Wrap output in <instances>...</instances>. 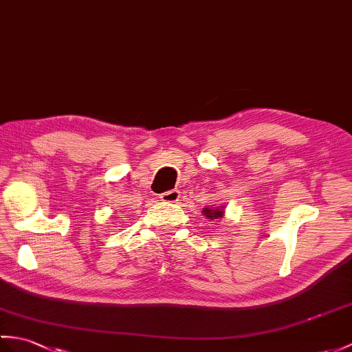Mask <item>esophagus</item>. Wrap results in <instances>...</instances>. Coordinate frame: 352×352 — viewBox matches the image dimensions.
<instances>
[{"label":"esophagus","instance_id":"obj_1","mask_svg":"<svg viewBox=\"0 0 352 352\" xmlns=\"http://www.w3.org/2000/svg\"><path fill=\"white\" fill-rule=\"evenodd\" d=\"M179 196H182V193L175 190V189L168 190V192L160 195V201H163V202H177V201H179Z\"/></svg>","mask_w":352,"mask_h":352}]
</instances>
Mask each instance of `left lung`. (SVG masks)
I'll list each match as a JSON object with an SVG mask.
<instances>
[{
    "mask_svg": "<svg viewBox=\"0 0 352 352\" xmlns=\"http://www.w3.org/2000/svg\"><path fill=\"white\" fill-rule=\"evenodd\" d=\"M202 214L206 216L207 219H222L225 214V207L223 206H213V207H206L202 210Z\"/></svg>",
    "mask_w": 352,
    "mask_h": 352,
    "instance_id": "obj_1",
    "label": "left lung"
}]
</instances>
